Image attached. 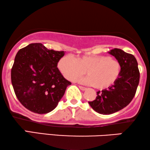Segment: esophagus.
<instances>
[{
	"instance_id": "obj_1",
	"label": "esophagus",
	"mask_w": 150,
	"mask_h": 150,
	"mask_svg": "<svg viewBox=\"0 0 150 150\" xmlns=\"http://www.w3.org/2000/svg\"><path fill=\"white\" fill-rule=\"evenodd\" d=\"M79 87L81 89V90H83V91H85V90H86V89H87V88H85V87H83V86H79Z\"/></svg>"
}]
</instances>
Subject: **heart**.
Returning <instances> with one entry per match:
<instances>
[{
    "instance_id": "obj_1",
    "label": "heart",
    "mask_w": 150,
    "mask_h": 150,
    "mask_svg": "<svg viewBox=\"0 0 150 150\" xmlns=\"http://www.w3.org/2000/svg\"><path fill=\"white\" fill-rule=\"evenodd\" d=\"M58 67L64 77L70 81L81 77L86 71L88 76L83 81L98 89L113 85L121 71L119 61L104 55L81 56L76 59L71 56H65L60 59Z\"/></svg>"
}]
</instances>
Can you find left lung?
<instances>
[{
	"mask_svg": "<svg viewBox=\"0 0 150 150\" xmlns=\"http://www.w3.org/2000/svg\"><path fill=\"white\" fill-rule=\"evenodd\" d=\"M109 54L120 62L121 71L113 85L97 92L96 99L89 102L93 110L101 114L115 113L128 105L139 83L140 72L134 56L117 48L110 50Z\"/></svg>",
	"mask_w": 150,
	"mask_h": 150,
	"instance_id": "1",
	"label": "left lung"
}]
</instances>
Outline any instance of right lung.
<instances>
[{"label":"right lung","instance_id":"add662e5","mask_svg":"<svg viewBox=\"0 0 150 150\" xmlns=\"http://www.w3.org/2000/svg\"><path fill=\"white\" fill-rule=\"evenodd\" d=\"M63 51L48 50L42 43H31L17 52L11 79L15 94L31 112L47 114L56 108L71 83L58 70Z\"/></svg>","mask_w":150,"mask_h":150}]
</instances>
